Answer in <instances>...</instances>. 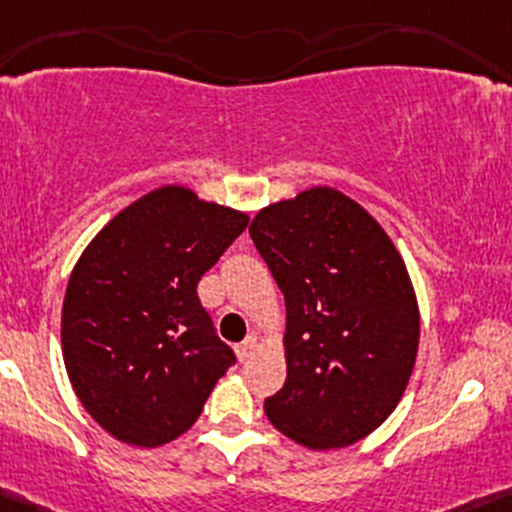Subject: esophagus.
I'll use <instances>...</instances> for the list:
<instances>
[{"label":"esophagus","mask_w":512,"mask_h":512,"mask_svg":"<svg viewBox=\"0 0 512 512\" xmlns=\"http://www.w3.org/2000/svg\"><path fill=\"white\" fill-rule=\"evenodd\" d=\"M256 350V335H251V337H246L244 342H241V345H236V355H239V360L241 362H246L251 357V352Z\"/></svg>","instance_id":"obj_1"}]
</instances>
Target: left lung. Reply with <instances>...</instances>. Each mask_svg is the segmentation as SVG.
<instances>
[{
	"label": "left lung",
	"mask_w": 512,
	"mask_h": 512,
	"mask_svg": "<svg viewBox=\"0 0 512 512\" xmlns=\"http://www.w3.org/2000/svg\"><path fill=\"white\" fill-rule=\"evenodd\" d=\"M249 234L286 298V384L268 419L308 449H340L402 399L419 347L407 266L350 197L313 187L261 209Z\"/></svg>",
	"instance_id": "left-lung-1"
}]
</instances>
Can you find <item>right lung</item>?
<instances>
[{"label": "right lung", "instance_id": "1", "mask_svg": "<svg viewBox=\"0 0 512 512\" xmlns=\"http://www.w3.org/2000/svg\"><path fill=\"white\" fill-rule=\"evenodd\" d=\"M246 224V214L162 187L78 258L63 298V362L86 412L115 439L147 449L177 439L236 365L197 283Z\"/></svg>", "mask_w": 512, "mask_h": 512}]
</instances>
